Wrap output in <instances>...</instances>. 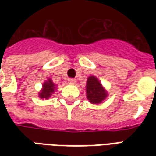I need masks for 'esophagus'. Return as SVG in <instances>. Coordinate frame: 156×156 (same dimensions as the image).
I'll use <instances>...</instances> for the list:
<instances>
[{
  "instance_id": "esophagus-1",
  "label": "esophagus",
  "mask_w": 156,
  "mask_h": 156,
  "mask_svg": "<svg viewBox=\"0 0 156 156\" xmlns=\"http://www.w3.org/2000/svg\"><path fill=\"white\" fill-rule=\"evenodd\" d=\"M68 83H69L70 84H76L77 81H76V79H73V78H71V79L68 80Z\"/></svg>"
}]
</instances>
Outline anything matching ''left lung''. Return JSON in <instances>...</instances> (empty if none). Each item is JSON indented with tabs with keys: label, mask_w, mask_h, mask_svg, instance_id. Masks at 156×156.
<instances>
[{
	"label": "left lung",
	"mask_w": 156,
	"mask_h": 156,
	"mask_svg": "<svg viewBox=\"0 0 156 156\" xmlns=\"http://www.w3.org/2000/svg\"><path fill=\"white\" fill-rule=\"evenodd\" d=\"M108 91L102 85L101 82L94 75L89 76L86 83V96L89 103L99 105L108 97Z\"/></svg>",
	"instance_id": "left-lung-1"
}]
</instances>
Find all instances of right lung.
Returning <instances> with one entry per match:
<instances>
[{"instance_id":"right-lung-1","label":"right lung","mask_w":156,"mask_h":156,"mask_svg":"<svg viewBox=\"0 0 156 156\" xmlns=\"http://www.w3.org/2000/svg\"><path fill=\"white\" fill-rule=\"evenodd\" d=\"M57 89L58 85L55 84L51 78H47V80L42 84V88L39 91L38 97L41 99H48Z\"/></svg>"}]
</instances>
